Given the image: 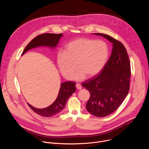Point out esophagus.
Wrapping results in <instances>:
<instances>
[{
  "instance_id": "obj_1",
  "label": "esophagus",
  "mask_w": 149,
  "mask_h": 149,
  "mask_svg": "<svg viewBox=\"0 0 149 149\" xmlns=\"http://www.w3.org/2000/svg\"><path fill=\"white\" fill-rule=\"evenodd\" d=\"M76 87L78 90H81V88H82V87H81L80 84H76Z\"/></svg>"
}]
</instances>
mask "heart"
<instances>
[{
	"instance_id": "obj_1",
	"label": "heart",
	"mask_w": 149,
	"mask_h": 149,
	"mask_svg": "<svg viewBox=\"0 0 149 149\" xmlns=\"http://www.w3.org/2000/svg\"><path fill=\"white\" fill-rule=\"evenodd\" d=\"M108 47L104 42L81 38L74 39L65 46L63 52L57 54L56 62L62 75L71 79L76 70L74 78L79 81L92 77L99 73L107 62Z\"/></svg>"
}]
</instances>
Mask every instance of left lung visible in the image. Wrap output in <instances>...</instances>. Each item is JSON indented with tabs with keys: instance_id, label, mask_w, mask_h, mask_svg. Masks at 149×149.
Here are the masks:
<instances>
[{
	"instance_id": "obj_1",
	"label": "left lung",
	"mask_w": 149,
	"mask_h": 149,
	"mask_svg": "<svg viewBox=\"0 0 149 149\" xmlns=\"http://www.w3.org/2000/svg\"><path fill=\"white\" fill-rule=\"evenodd\" d=\"M102 36L113 44L109 61L97 77L83 82L82 86L90 93L87 111L93 116L104 117L113 113L123 102L130 90V63L123 44L111 36Z\"/></svg>"
}]
</instances>
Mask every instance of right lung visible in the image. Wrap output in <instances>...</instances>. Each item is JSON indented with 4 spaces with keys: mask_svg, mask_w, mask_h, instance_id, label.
<instances>
[{
    "mask_svg": "<svg viewBox=\"0 0 149 149\" xmlns=\"http://www.w3.org/2000/svg\"><path fill=\"white\" fill-rule=\"evenodd\" d=\"M63 34L43 33L33 39L24 50L22 55L28 51L39 47H47L54 49L58 45ZM76 91L75 82L73 81L63 82L61 84L58 95L55 101L49 107L44 109H37L28 103L29 107L36 114L42 117H52L60 113L67 102L71 95Z\"/></svg>",
    "mask_w": 149,
    "mask_h": 149,
    "instance_id": "1",
    "label": "right lung"
}]
</instances>
